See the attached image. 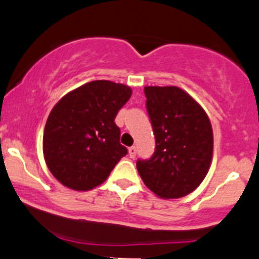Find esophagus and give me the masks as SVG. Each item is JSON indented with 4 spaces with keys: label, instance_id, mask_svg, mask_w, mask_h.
<instances>
[{
    "label": "esophagus",
    "instance_id": "obj_1",
    "mask_svg": "<svg viewBox=\"0 0 259 259\" xmlns=\"http://www.w3.org/2000/svg\"><path fill=\"white\" fill-rule=\"evenodd\" d=\"M135 155H137V148H135V146H132V148H129V156L130 157H135Z\"/></svg>",
    "mask_w": 259,
    "mask_h": 259
}]
</instances>
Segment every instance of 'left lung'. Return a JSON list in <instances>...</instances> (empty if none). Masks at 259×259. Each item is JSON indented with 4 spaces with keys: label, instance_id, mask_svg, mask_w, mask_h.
<instances>
[{
    "label": "left lung",
    "instance_id": "1",
    "mask_svg": "<svg viewBox=\"0 0 259 259\" xmlns=\"http://www.w3.org/2000/svg\"><path fill=\"white\" fill-rule=\"evenodd\" d=\"M155 134L150 159L137 161L144 184L161 198L189 195L207 175L213 134L207 114L178 87H145Z\"/></svg>",
    "mask_w": 259,
    "mask_h": 259
}]
</instances>
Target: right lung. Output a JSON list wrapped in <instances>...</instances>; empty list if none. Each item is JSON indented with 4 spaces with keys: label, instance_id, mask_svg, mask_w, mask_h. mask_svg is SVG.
<instances>
[{
    "label": "right lung",
    "instance_id": "1",
    "mask_svg": "<svg viewBox=\"0 0 259 259\" xmlns=\"http://www.w3.org/2000/svg\"><path fill=\"white\" fill-rule=\"evenodd\" d=\"M132 93L124 84L94 80L54 105L46 122L43 154L61 184L75 191L94 189L127 154L114 120Z\"/></svg>",
    "mask_w": 259,
    "mask_h": 259
}]
</instances>
